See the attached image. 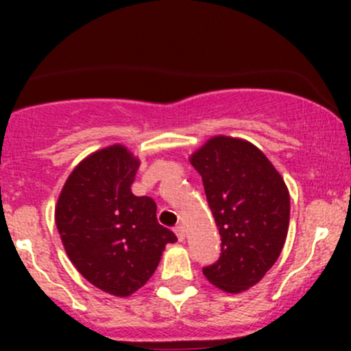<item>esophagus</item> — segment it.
Returning <instances> with one entry per match:
<instances>
[{
    "label": "esophagus",
    "mask_w": 351,
    "mask_h": 351,
    "mask_svg": "<svg viewBox=\"0 0 351 351\" xmlns=\"http://www.w3.org/2000/svg\"><path fill=\"white\" fill-rule=\"evenodd\" d=\"M175 232H176V236H178L180 241H183V239H185V228H183V226H176Z\"/></svg>",
    "instance_id": "esophagus-1"
}]
</instances>
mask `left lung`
<instances>
[{
	"label": "left lung",
	"mask_w": 351,
	"mask_h": 351,
	"mask_svg": "<svg viewBox=\"0 0 351 351\" xmlns=\"http://www.w3.org/2000/svg\"><path fill=\"white\" fill-rule=\"evenodd\" d=\"M221 234V256L202 268L210 284L243 292L258 284L284 247L290 197L284 180L253 144L219 136L192 156Z\"/></svg>",
	"instance_id": "left-lung-1"
}]
</instances>
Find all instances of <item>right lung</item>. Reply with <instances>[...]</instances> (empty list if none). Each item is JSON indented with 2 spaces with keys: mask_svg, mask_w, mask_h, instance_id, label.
Returning <instances> with one entry per match:
<instances>
[{
  "mask_svg": "<svg viewBox=\"0 0 351 351\" xmlns=\"http://www.w3.org/2000/svg\"><path fill=\"white\" fill-rule=\"evenodd\" d=\"M139 161L123 146L88 156L67 178L56 207L66 253L90 284L125 297L158 268L176 236L156 217V202L136 197L130 185Z\"/></svg>",
  "mask_w": 351,
  "mask_h": 351,
  "instance_id": "1",
  "label": "right lung"
}]
</instances>
